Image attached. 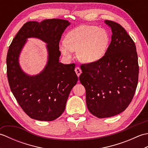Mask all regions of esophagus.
I'll use <instances>...</instances> for the list:
<instances>
[{"label": "esophagus", "mask_w": 148, "mask_h": 148, "mask_svg": "<svg viewBox=\"0 0 148 148\" xmlns=\"http://www.w3.org/2000/svg\"><path fill=\"white\" fill-rule=\"evenodd\" d=\"M75 72H76V73L77 74L78 77L80 76V74H81V72H81V69L79 67H76V69H75Z\"/></svg>", "instance_id": "obj_1"}]
</instances>
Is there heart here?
<instances>
[{
    "label": "heart",
    "mask_w": 148,
    "mask_h": 148,
    "mask_svg": "<svg viewBox=\"0 0 148 148\" xmlns=\"http://www.w3.org/2000/svg\"><path fill=\"white\" fill-rule=\"evenodd\" d=\"M110 37L107 30L94 25H82L70 31L65 41L60 45V50L66 58L77 51L81 62L92 64L99 61L108 51Z\"/></svg>",
    "instance_id": "1"
}]
</instances>
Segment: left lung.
<instances>
[{"label": "left lung", "mask_w": 148, "mask_h": 148, "mask_svg": "<svg viewBox=\"0 0 148 148\" xmlns=\"http://www.w3.org/2000/svg\"><path fill=\"white\" fill-rule=\"evenodd\" d=\"M111 41L99 61L81 65V83L85 88L86 106L99 118L124 111L132 100L139 77L136 46L126 30L116 22L106 20Z\"/></svg>", "instance_id": "left-lung-1"}]
</instances>
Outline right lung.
<instances>
[{
    "label": "right lung",
    "mask_w": 148,
    "mask_h": 148,
    "mask_svg": "<svg viewBox=\"0 0 148 148\" xmlns=\"http://www.w3.org/2000/svg\"><path fill=\"white\" fill-rule=\"evenodd\" d=\"M69 25L62 19L28 21L9 46L6 58L9 86L21 109L32 119L49 121L60 116L69 93L77 82L75 64L59 62L60 40ZM32 36L48 44L49 61L40 74L30 77L22 71L18 57L26 39Z\"/></svg>",
    "instance_id": "right-lung-1"
}]
</instances>
